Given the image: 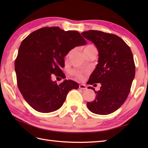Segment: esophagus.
<instances>
[{
    "mask_svg": "<svg viewBox=\"0 0 148 148\" xmlns=\"http://www.w3.org/2000/svg\"><path fill=\"white\" fill-rule=\"evenodd\" d=\"M79 88L80 89H82V90H86L87 88H86V86L85 85V84H79Z\"/></svg>",
    "mask_w": 148,
    "mask_h": 148,
    "instance_id": "34e87169",
    "label": "esophagus"
}]
</instances>
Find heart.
I'll use <instances>...</instances> for the list:
<instances>
[{
  "label": "heart",
  "instance_id": "heart-1",
  "mask_svg": "<svg viewBox=\"0 0 148 148\" xmlns=\"http://www.w3.org/2000/svg\"><path fill=\"white\" fill-rule=\"evenodd\" d=\"M86 50H97V49L95 46H93V45H88L85 48H84V51H86ZM71 73L73 75H74V76H76L77 77L79 78V79H84V74L83 73H81V72L74 71H72Z\"/></svg>",
  "mask_w": 148,
  "mask_h": 148
}]
</instances>
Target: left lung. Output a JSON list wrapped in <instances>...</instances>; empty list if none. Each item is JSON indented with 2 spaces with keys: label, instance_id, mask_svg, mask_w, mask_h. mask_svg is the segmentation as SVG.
I'll return each mask as SVG.
<instances>
[{
  "label": "left lung",
  "instance_id": "1",
  "mask_svg": "<svg viewBox=\"0 0 148 148\" xmlns=\"http://www.w3.org/2000/svg\"><path fill=\"white\" fill-rule=\"evenodd\" d=\"M84 38L92 41L99 51L95 69L90 76L88 84L100 83L93 101L87 103L91 112L106 115L116 111L123 104L130 93L136 74L134 56L130 47L114 34L99 30L81 33Z\"/></svg>",
  "mask_w": 148,
  "mask_h": 148
}]
</instances>
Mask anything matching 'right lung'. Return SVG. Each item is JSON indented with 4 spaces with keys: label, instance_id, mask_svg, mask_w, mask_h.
Here are the masks:
<instances>
[{
    "label": "right lung",
    "instance_id": "obj_1",
    "mask_svg": "<svg viewBox=\"0 0 148 148\" xmlns=\"http://www.w3.org/2000/svg\"><path fill=\"white\" fill-rule=\"evenodd\" d=\"M86 41L74 30L65 31L58 27H44L29 34L21 42L16 59L17 84L26 102L36 111L48 113L60 108L70 90L79 84L65 79L57 84L51 76L64 78L61 68L64 57L76 46Z\"/></svg>",
    "mask_w": 148,
    "mask_h": 148
}]
</instances>
